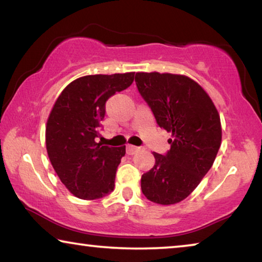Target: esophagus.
<instances>
[{"mask_svg": "<svg viewBox=\"0 0 262 262\" xmlns=\"http://www.w3.org/2000/svg\"><path fill=\"white\" fill-rule=\"evenodd\" d=\"M140 149H141L140 147H135V145L128 144L127 147H126V151H127L128 155H134V154H136L137 151H139Z\"/></svg>", "mask_w": 262, "mask_h": 262, "instance_id": "obj_1", "label": "esophagus"}]
</instances>
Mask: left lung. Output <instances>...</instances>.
<instances>
[{
	"instance_id": "8db88e82",
	"label": "left lung",
	"mask_w": 262,
	"mask_h": 262,
	"mask_svg": "<svg viewBox=\"0 0 262 262\" xmlns=\"http://www.w3.org/2000/svg\"><path fill=\"white\" fill-rule=\"evenodd\" d=\"M142 98L158 126L172 133L165 155L141 178L142 193L159 205L183 201L210 170L222 141L220 115L207 92L183 75L136 73Z\"/></svg>"
}]
</instances>
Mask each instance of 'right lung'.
<instances>
[{
	"label": "right lung",
	"mask_w": 262,
	"mask_h": 262,
	"mask_svg": "<svg viewBox=\"0 0 262 262\" xmlns=\"http://www.w3.org/2000/svg\"><path fill=\"white\" fill-rule=\"evenodd\" d=\"M135 73L89 75L68 84L56 99L47 120L46 148L53 167L75 196L96 200L114 189L123 147L97 143L105 104L126 90Z\"/></svg>",
	"instance_id": "add662e5"
}]
</instances>
